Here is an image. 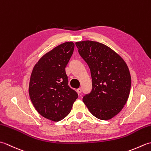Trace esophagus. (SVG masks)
I'll return each mask as SVG.
<instances>
[{"label": "esophagus", "instance_id": "1", "mask_svg": "<svg viewBox=\"0 0 151 151\" xmlns=\"http://www.w3.org/2000/svg\"><path fill=\"white\" fill-rule=\"evenodd\" d=\"M76 91H77V93H78V94L81 93H82V89L81 88H78V89H76Z\"/></svg>", "mask_w": 151, "mask_h": 151}]
</instances>
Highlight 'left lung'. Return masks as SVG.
Masks as SVG:
<instances>
[{
    "instance_id": "8db88e82",
    "label": "left lung",
    "mask_w": 151,
    "mask_h": 151,
    "mask_svg": "<svg viewBox=\"0 0 151 151\" xmlns=\"http://www.w3.org/2000/svg\"><path fill=\"white\" fill-rule=\"evenodd\" d=\"M80 55L90 69L92 89L83 102L92 115L108 120L119 113L129 98L131 77L123 58L104 44L93 41L76 43Z\"/></svg>"
}]
</instances>
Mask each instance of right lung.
Returning a JSON list of instances; mask_svg holds the SVG:
<instances>
[{
  "mask_svg": "<svg viewBox=\"0 0 151 151\" xmlns=\"http://www.w3.org/2000/svg\"><path fill=\"white\" fill-rule=\"evenodd\" d=\"M75 44L66 42L41 58L34 67L29 83V95L41 115L53 121L68 115L78 95L68 86L65 67L73 53Z\"/></svg>",
  "mask_w": 151,
  "mask_h": 151,
  "instance_id": "right-lung-1",
  "label": "right lung"
}]
</instances>
